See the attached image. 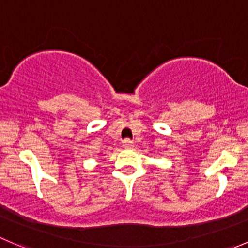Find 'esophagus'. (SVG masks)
I'll list each match as a JSON object with an SVG mask.
<instances>
[{
    "label": "esophagus",
    "mask_w": 248,
    "mask_h": 248,
    "mask_svg": "<svg viewBox=\"0 0 248 248\" xmlns=\"http://www.w3.org/2000/svg\"><path fill=\"white\" fill-rule=\"evenodd\" d=\"M123 146L125 148H131L134 146L133 140H130V139H124V140H123Z\"/></svg>",
    "instance_id": "1"
}]
</instances>
